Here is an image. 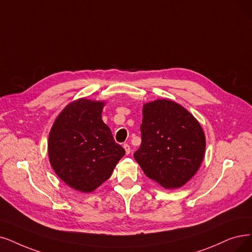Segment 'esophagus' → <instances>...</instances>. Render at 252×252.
Returning a JSON list of instances; mask_svg holds the SVG:
<instances>
[{
    "instance_id": "1",
    "label": "esophagus",
    "mask_w": 252,
    "mask_h": 252,
    "mask_svg": "<svg viewBox=\"0 0 252 252\" xmlns=\"http://www.w3.org/2000/svg\"><path fill=\"white\" fill-rule=\"evenodd\" d=\"M124 149H125V152H126V155H129L130 152H131V150H130V146L128 144H125L124 146Z\"/></svg>"
}]
</instances>
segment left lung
<instances>
[{"label":"left lung","mask_w":252,"mask_h":252,"mask_svg":"<svg viewBox=\"0 0 252 252\" xmlns=\"http://www.w3.org/2000/svg\"><path fill=\"white\" fill-rule=\"evenodd\" d=\"M140 132L134 159L148 178L174 189L196 174L205 157L206 136L185 107L168 99L145 103Z\"/></svg>","instance_id":"1"}]
</instances>
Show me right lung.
<instances>
[{
	"label": "right lung",
	"mask_w": 252,
	"mask_h": 252,
	"mask_svg": "<svg viewBox=\"0 0 252 252\" xmlns=\"http://www.w3.org/2000/svg\"><path fill=\"white\" fill-rule=\"evenodd\" d=\"M104 104L86 98L70 102L57 117L48 136V158L55 173L84 193L105 182L125 155L102 121Z\"/></svg>",
	"instance_id": "add662e5"
}]
</instances>
